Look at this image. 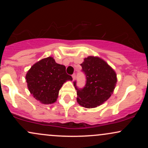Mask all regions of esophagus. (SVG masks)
<instances>
[{"instance_id":"34e87169","label":"esophagus","mask_w":148,"mask_h":148,"mask_svg":"<svg viewBox=\"0 0 148 148\" xmlns=\"http://www.w3.org/2000/svg\"><path fill=\"white\" fill-rule=\"evenodd\" d=\"M72 76L73 80H74V79H75V78H76V74H73L72 75Z\"/></svg>"}]
</instances>
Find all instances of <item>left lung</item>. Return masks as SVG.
I'll list each match as a JSON object with an SVG mask.
<instances>
[{"label":"left lung","instance_id":"obj_1","mask_svg":"<svg viewBox=\"0 0 148 148\" xmlns=\"http://www.w3.org/2000/svg\"><path fill=\"white\" fill-rule=\"evenodd\" d=\"M81 65L86 74V84L84 88H79L76 81L74 82L77 92V102L85 108H95L113 94L117 83L116 73L99 57L86 58Z\"/></svg>","mask_w":148,"mask_h":148}]
</instances>
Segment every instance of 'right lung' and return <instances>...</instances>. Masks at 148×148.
<instances>
[{
    "mask_svg": "<svg viewBox=\"0 0 148 148\" xmlns=\"http://www.w3.org/2000/svg\"><path fill=\"white\" fill-rule=\"evenodd\" d=\"M65 69L51 56L34 64L25 76L30 94L44 104L56 102L64 83L72 80Z\"/></svg>",
    "mask_w": 148,
    "mask_h": 148,
    "instance_id": "1",
    "label": "right lung"
}]
</instances>
